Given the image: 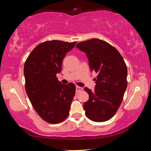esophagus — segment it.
I'll list each match as a JSON object with an SVG mask.
<instances>
[{"mask_svg":"<svg viewBox=\"0 0 151 151\" xmlns=\"http://www.w3.org/2000/svg\"><path fill=\"white\" fill-rule=\"evenodd\" d=\"M83 90V88L82 87H80V86H76V93H80L81 91H82Z\"/></svg>","mask_w":151,"mask_h":151,"instance_id":"esophagus-1","label":"esophagus"}]
</instances>
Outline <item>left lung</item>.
I'll return each mask as SVG.
<instances>
[{
	"label": "left lung",
	"mask_w": 151,
	"mask_h": 151,
	"mask_svg": "<svg viewBox=\"0 0 151 151\" xmlns=\"http://www.w3.org/2000/svg\"><path fill=\"white\" fill-rule=\"evenodd\" d=\"M86 53L91 70L97 73L94 91L85 87L89 94L84 103L85 114L91 121H109L118 111L127 86V67L115 48L99 39L78 43L76 46Z\"/></svg>",
	"instance_id": "8db88e82"
}]
</instances>
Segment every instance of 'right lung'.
Masks as SVG:
<instances>
[{"label": "right lung", "instance_id": "add662e5", "mask_svg": "<svg viewBox=\"0 0 151 151\" xmlns=\"http://www.w3.org/2000/svg\"><path fill=\"white\" fill-rule=\"evenodd\" d=\"M76 43L58 40L43 42L25 61V90L36 112L48 123H59L69 114L76 86L72 83L63 85L56 75L61 71L66 53Z\"/></svg>", "mask_w": 151, "mask_h": 151}]
</instances>
